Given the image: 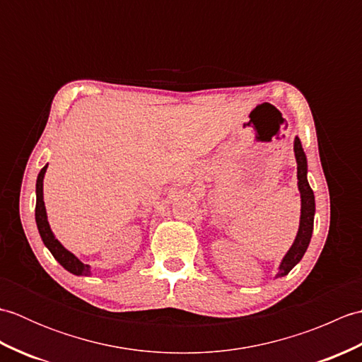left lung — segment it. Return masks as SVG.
Segmentation results:
<instances>
[{"instance_id":"obj_1","label":"left lung","mask_w":362,"mask_h":362,"mask_svg":"<svg viewBox=\"0 0 362 362\" xmlns=\"http://www.w3.org/2000/svg\"><path fill=\"white\" fill-rule=\"evenodd\" d=\"M294 152L297 160V179H298V189L302 194V216H300V227L294 244L283 258L280 264V271L276 276H283L289 274V271L294 267L302 257L305 255L306 249H308L311 235H313V226H314V210H316V204H314V193L310 187L308 180H306V157L302 149V143L298 138L294 141Z\"/></svg>"}]
</instances>
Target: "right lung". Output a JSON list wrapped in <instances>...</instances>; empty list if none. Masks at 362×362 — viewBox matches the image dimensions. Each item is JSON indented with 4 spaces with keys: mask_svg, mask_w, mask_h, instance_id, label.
Returning a JSON list of instances; mask_svg holds the SVG:
<instances>
[{
    "mask_svg": "<svg viewBox=\"0 0 362 362\" xmlns=\"http://www.w3.org/2000/svg\"><path fill=\"white\" fill-rule=\"evenodd\" d=\"M46 168L48 165L42 168L40 174L37 177V202H35V222L38 227V233H40L42 240L46 247L49 249L52 257L56 258L60 264H62L66 271H70L74 275H90V267L87 264L81 263V261L76 258L71 252H68L62 244H60L56 236L52 235L48 219H46V210H45V202H43V177L46 173Z\"/></svg>",
    "mask_w": 362,
    "mask_h": 362,
    "instance_id": "right-lung-1",
    "label": "right lung"
}]
</instances>
